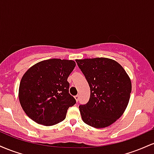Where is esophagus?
Instances as JSON below:
<instances>
[{
    "label": "esophagus",
    "mask_w": 154,
    "mask_h": 154,
    "mask_svg": "<svg viewBox=\"0 0 154 154\" xmlns=\"http://www.w3.org/2000/svg\"><path fill=\"white\" fill-rule=\"evenodd\" d=\"M75 98L76 99V100H77V102H78L79 101V95H75Z\"/></svg>",
    "instance_id": "1"
}]
</instances>
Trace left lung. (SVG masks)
I'll list each match as a JSON object with an SVG mask.
<instances>
[{
  "label": "left lung",
  "instance_id": "1",
  "mask_svg": "<svg viewBox=\"0 0 154 154\" xmlns=\"http://www.w3.org/2000/svg\"><path fill=\"white\" fill-rule=\"evenodd\" d=\"M91 88L89 101L79 106L85 123L95 128L111 125L122 115L132 85L123 67L106 58L76 60Z\"/></svg>",
  "mask_w": 154,
  "mask_h": 154
}]
</instances>
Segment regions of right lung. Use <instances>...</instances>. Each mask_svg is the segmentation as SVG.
<instances>
[{
	"label": "right lung",
	"mask_w": 154,
	"mask_h": 154,
	"mask_svg": "<svg viewBox=\"0 0 154 154\" xmlns=\"http://www.w3.org/2000/svg\"><path fill=\"white\" fill-rule=\"evenodd\" d=\"M75 66L72 60L52 59L36 63L25 72L19 85V98L31 119L45 126L65 119L69 108L76 103L67 81Z\"/></svg>",
	"instance_id": "1"
}]
</instances>
